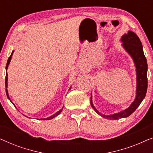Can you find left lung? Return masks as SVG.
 Segmentation results:
<instances>
[{"label": "left lung", "instance_id": "obj_1", "mask_svg": "<svg viewBox=\"0 0 153 153\" xmlns=\"http://www.w3.org/2000/svg\"><path fill=\"white\" fill-rule=\"evenodd\" d=\"M120 42L123 43V47L132 58L136 67V73H137L136 97L134 100L131 102L130 106L126 109L116 113V114L107 116V115L101 114L94 106L91 94V104L95 111L103 118L110 119V120H118L120 118H127L131 114H133L145 98L148 88V64L147 60L144 56L143 46H142L141 40L136 33L129 30L127 34H124L121 37Z\"/></svg>", "mask_w": 153, "mask_h": 153}]
</instances>
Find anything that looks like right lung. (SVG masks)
<instances>
[{
    "mask_svg": "<svg viewBox=\"0 0 153 153\" xmlns=\"http://www.w3.org/2000/svg\"><path fill=\"white\" fill-rule=\"evenodd\" d=\"M14 51H12V53H11V55H10V56L9 57V58H8V60H7V65H6V76H5V87H6V89H5V91H6V95H7V98L8 99H9L10 100V97H9V95H8V91H7V68H8V65H9V64H10V61H11V59H12V54H13V53H14ZM70 88H71V87L70 88V89L69 90H70ZM62 108H63V107H62L61 109L60 110H59L58 111H57L56 113H55V114H53L52 115V116H49V117H48V118H39V120H51V119H52V118H55L56 116H58V115H59L60 113H61V111H62ZM27 118H28V116H26Z\"/></svg>",
    "mask_w": 153,
    "mask_h": 153,
    "instance_id": "add662e5",
    "label": "right lung"
}]
</instances>
